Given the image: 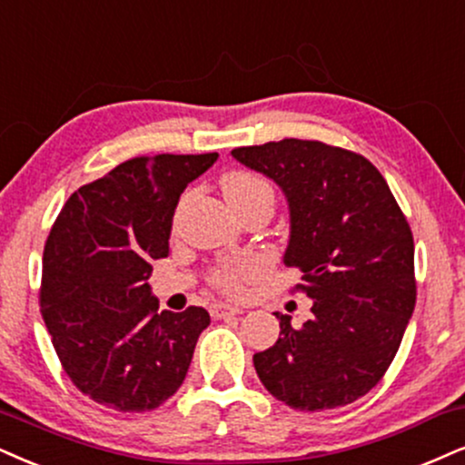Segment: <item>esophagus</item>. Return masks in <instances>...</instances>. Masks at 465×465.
Wrapping results in <instances>:
<instances>
[{
  "instance_id": "1",
  "label": "esophagus",
  "mask_w": 465,
  "mask_h": 465,
  "mask_svg": "<svg viewBox=\"0 0 465 465\" xmlns=\"http://www.w3.org/2000/svg\"><path fill=\"white\" fill-rule=\"evenodd\" d=\"M215 319H226V317H234V314H242L243 308L237 306V303H213L211 308Z\"/></svg>"
}]
</instances>
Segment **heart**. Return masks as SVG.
Returning a JSON list of instances; mask_svg holds the SVG:
<instances>
[{
  "instance_id": "obj_1",
  "label": "heart",
  "mask_w": 465,
  "mask_h": 465,
  "mask_svg": "<svg viewBox=\"0 0 465 465\" xmlns=\"http://www.w3.org/2000/svg\"><path fill=\"white\" fill-rule=\"evenodd\" d=\"M222 192L223 198L228 200V204H237L243 203V200L256 198V196H272L273 192L269 187L267 181H262L261 176L250 174V172H231L222 179ZM252 262L250 261H226L222 262L220 267L215 269V284L220 289L228 291V293H234L239 289V282L245 273L252 272Z\"/></svg>"
}]
</instances>
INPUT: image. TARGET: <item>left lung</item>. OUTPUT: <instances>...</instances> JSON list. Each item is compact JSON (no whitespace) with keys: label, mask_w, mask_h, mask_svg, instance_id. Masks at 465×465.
<instances>
[{"label":"left lung","mask_w":465,"mask_h":465,"mask_svg":"<svg viewBox=\"0 0 465 465\" xmlns=\"http://www.w3.org/2000/svg\"><path fill=\"white\" fill-rule=\"evenodd\" d=\"M232 157L282 189L286 267L303 272L312 319L276 312L280 338L254 353L269 392L300 411L364 397L394 360L416 306L414 237L380 170L323 142L280 140Z\"/></svg>","instance_id":"obj_1"}]
</instances>
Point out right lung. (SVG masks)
<instances>
[{
	"label": "right lung",
	"mask_w": 465,
	"mask_h": 465,
	"mask_svg": "<svg viewBox=\"0 0 465 465\" xmlns=\"http://www.w3.org/2000/svg\"><path fill=\"white\" fill-rule=\"evenodd\" d=\"M217 153L154 154L79 187L51 228L40 312L66 375L96 403L148 411L181 388L204 308L159 312L153 261L168 256L181 193Z\"/></svg>",
	"instance_id": "obj_1"
}]
</instances>
